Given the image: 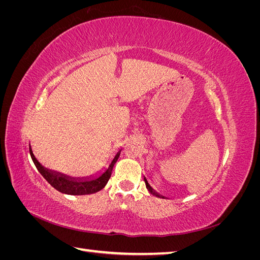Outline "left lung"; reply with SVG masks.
Returning a JSON list of instances; mask_svg holds the SVG:
<instances>
[{
    "mask_svg": "<svg viewBox=\"0 0 260 260\" xmlns=\"http://www.w3.org/2000/svg\"><path fill=\"white\" fill-rule=\"evenodd\" d=\"M144 182H145V185H146V188H147V190L149 191V193H151V194H153V195H155L156 196V198H159V199H166V198H165V196H162V195H160L159 193H157L155 190H154V188L151 186V185H149V183L147 182V180H146V178L144 177Z\"/></svg>",
    "mask_w": 260,
    "mask_h": 260,
    "instance_id": "left-lung-1",
    "label": "left lung"
}]
</instances>
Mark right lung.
I'll return each mask as SVG.
<instances>
[{
    "label": "right lung",
    "mask_w": 260,
    "mask_h": 260,
    "mask_svg": "<svg viewBox=\"0 0 260 260\" xmlns=\"http://www.w3.org/2000/svg\"><path fill=\"white\" fill-rule=\"evenodd\" d=\"M29 151H30L31 158H32L38 171L40 172V174L43 176V178L48 181L54 188H56L57 191L64 194L86 195V194H93L101 191L102 188L107 184L109 178L112 176L114 165L116 164L118 157H119L121 149H119V151L117 152L111 164L108 165V168H106L104 172H102V174L98 176L84 177V178H73V177L66 176L64 174H60V172L45 168L36 158L31 146H29Z\"/></svg>",
    "instance_id": "add662e5"
}]
</instances>
